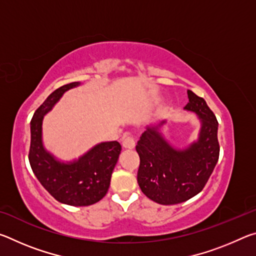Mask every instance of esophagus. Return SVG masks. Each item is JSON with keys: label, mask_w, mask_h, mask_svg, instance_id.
<instances>
[{"label": "esophagus", "mask_w": 256, "mask_h": 256, "mask_svg": "<svg viewBox=\"0 0 256 256\" xmlns=\"http://www.w3.org/2000/svg\"><path fill=\"white\" fill-rule=\"evenodd\" d=\"M123 148L125 149H133L136 146V141H134L133 136H128L123 138Z\"/></svg>", "instance_id": "obj_1"}]
</instances>
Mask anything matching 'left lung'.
<instances>
[{
    "instance_id": "1",
    "label": "left lung",
    "mask_w": 256,
    "mask_h": 256,
    "mask_svg": "<svg viewBox=\"0 0 256 256\" xmlns=\"http://www.w3.org/2000/svg\"><path fill=\"white\" fill-rule=\"evenodd\" d=\"M184 110L194 112L201 120L198 141L183 150L174 149L159 128L142 133L136 146L140 157L138 183L146 196L159 204H177L196 196L204 188L219 159L218 120L206 100L188 90Z\"/></svg>"
}]
</instances>
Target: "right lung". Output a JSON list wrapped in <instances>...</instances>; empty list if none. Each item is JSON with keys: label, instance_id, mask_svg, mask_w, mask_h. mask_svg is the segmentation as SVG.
Masks as SVG:
<instances>
[{"label": "right lung", "instance_id": "right-lung-1", "mask_svg": "<svg viewBox=\"0 0 256 256\" xmlns=\"http://www.w3.org/2000/svg\"><path fill=\"white\" fill-rule=\"evenodd\" d=\"M64 84L52 92L37 108L30 122L29 162L34 176L55 200L74 206H92L106 196L110 177L122 146L118 141L102 142L72 162H60L46 151L42 140V124L63 94L79 86Z\"/></svg>", "mask_w": 256, "mask_h": 256}]
</instances>
